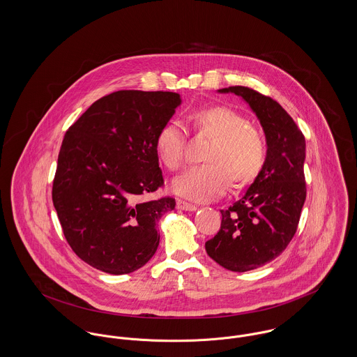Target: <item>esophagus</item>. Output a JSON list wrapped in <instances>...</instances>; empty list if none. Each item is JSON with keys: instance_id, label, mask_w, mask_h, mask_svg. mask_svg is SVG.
I'll return each mask as SVG.
<instances>
[{"instance_id": "esophagus-1", "label": "esophagus", "mask_w": 357, "mask_h": 357, "mask_svg": "<svg viewBox=\"0 0 357 357\" xmlns=\"http://www.w3.org/2000/svg\"><path fill=\"white\" fill-rule=\"evenodd\" d=\"M176 206H178V209L188 210V211H194V210H197V206H195V205L189 204V202H186V201H183V199H178V201H176Z\"/></svg>"}]
</instances>
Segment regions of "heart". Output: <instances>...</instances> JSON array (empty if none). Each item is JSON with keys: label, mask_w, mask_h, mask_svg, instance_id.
Returning a JSON list of instances; mask_svg holds the SVG:
<instances>
[{"label": "heart", "mask_w": 357, "mask_h": 357, "mask_svg": "<svg viewBox=\"0 0 357 357\" xmlns=\"http://www.w3.org/2000/svg\"><path fill=\"white\" fill-rule=\"evenodd\" d=\"M192 130L213 140L205 162L172 182V190L190 201L209 202L221 197L229 183L241 189L257 178L266 160V143L248 120L228 106L213 105L191 112ZM188 133L178 123H167L156 135L155 151L169 171L186 163Z\"/></svg>", "instance_id": "obj_1"}]
</instances>
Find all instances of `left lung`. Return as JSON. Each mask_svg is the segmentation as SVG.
Masks as SVG:
<instances>
[{
    "instance_id": "8db88e82",
    "label": "left lung",
    "mask_w": 357,
    "mask_h": 357,
    "mask_svg": "<svg viewBox=\"0 0 357 357\" xmlns=\"http://www.w3.org/2000/svg\"><path fill=\"white\" fill-rule=\"evenodd\" d=\"M218 91L233 93L251 106L267 140L260 174L243 198L221 210V228L205 244L215 263L245 273L278 257L296 231L306 199V143L291 116L271 97L245 86Z\"/></svg>"
}]
</instances>
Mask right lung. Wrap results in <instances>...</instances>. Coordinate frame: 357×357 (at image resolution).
<instances>
[{
	"mask_svg": "<svg viewBox=\"0 0 357 357\" xmlns=\"http://www.w3.org/2000/svg\"><path fill=\"white\" fill-rule=\"evenodd\" d=\"M179 105L178 93L120 90L66 132L52 202L68 245L89 266L133 273L158 250V222L175 199L144 197L165 185L155 140Z\"/></svg>",
	"mask_w": 357,
	"mask_h": 357,
	"instance_id": "obj_1",
	"label": "right lung"
}]
</instances>
